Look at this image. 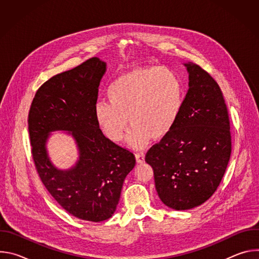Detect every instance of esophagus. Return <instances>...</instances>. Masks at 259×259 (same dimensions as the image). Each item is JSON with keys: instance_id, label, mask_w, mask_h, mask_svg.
<instances>
[{"instance_id": "1", "label": "esophagus", "mask_w": 259, "mask_h": 259, "mask_svg": "<svg viewBox=\"0 0 259 259\" xmlns=\"http://www.w3.org/2000/svg\"><path fill=\"white\" fill-rule=\"evenodd\" d=\"M135 159H136V162L138 164H142L144 162V154L143 153H136L135 154Z\"/></svg>"}]
</instances>
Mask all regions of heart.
<instances>
[{"label":"heart","mask_w":259,"mask_h":259,"mask_svg":"<svg viewBox=\"0 0 259 259\" xmlns=\"http://www.w3.org/2000/svg\"><path fill=\"white\" fill-rule=\"evenodd\" d=\"M106 96L108 102L94 107L98 126L109 140L120 142L129 122L128 143L141 149L151 137L160 139L171 131L182 107L183 86L168 67H135L110 83Z\"/></svg>","instance_id":"heart-1"}]
</instances>
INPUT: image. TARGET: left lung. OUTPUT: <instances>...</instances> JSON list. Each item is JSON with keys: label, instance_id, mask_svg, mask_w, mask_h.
Returning a JSON list of instances; mask_svg holds the SVG:
<instances>
[{"label": "left lung", "instance_id": "left-lung-1", "mask_svg": "<svg viewBox=\"0 0 259 259\" xmlns=\"http://www.w3.org/2000/svg\"><path fill=\"white\" fill-rule=\"evenodd\" d=\"M189 90L179 117L146 153L161 201L175 210L206 202L217 190L232 153L228 107L216 81L197 64L187 63Z\"/></svg>", "mask_w": 259, "mask_h": 259}]
</instances>
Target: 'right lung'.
Segmentation results:
<instances>
[{"mask_svg":"<svg viewBox=\"0 0 259 259\" xmlns=\"http://www.w3.org/2000/svg\"><path fill=\"white\" fill-rule=\"evenodd\" d=\"M104 72L105 62L92 57L58 73L35 92L28 113L31 156L45 188L69 214L93 223L112 217L135 166L133 153L106 138L95 120ZM55 130L70 131L79 147L77 165L66 171L53 167L47 155L48 135Z\"/></svg>","mask_w":259,"mask_h":259,"instance_id":"right-lung-1","label":"right lung"}]
</instances>
